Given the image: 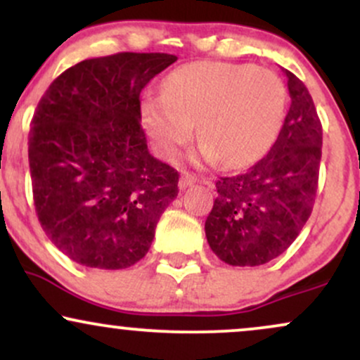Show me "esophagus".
I'll return each mask as SVG.
<instances>
[{
  "label": "esophagus",
  "instance_id": "1",
  "mask_svg": "<svg viewBox=\"0 0 360 360\" xmlns=\"http://www.w3.org/2000/svg\"><path fill=\"white\" fill-rule=\"evenodd\" d=\"M194 183H196V177L188 174V172H184V174L181 176V179H179V189L189 188V186H193Z\"/></svg>",
  "mask_w": 360,
  "mask_h": 360
}]
</instances>
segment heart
<instances>
[{
  "label": "heart",
  "instance_id": "obj_1",
  "mask_svg": "<svg viewBox=\"0 0 360 360\" xmlns=\"http://www.w3.org/2000/svg\"><path fill=\"white\" fill-rule=\"evenodd\" d=\"M286 88L269 69L229 62L177 68L164 93L142 101V122L164 157H174L198 123L201 155L243 167L266 155L286 117Z\"/></svg>",
  "mask_w": 360,
  "mask_h": 360
}]
</instances>
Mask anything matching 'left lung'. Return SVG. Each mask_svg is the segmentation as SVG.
Here are the masks:
<instances>
[{"instance_id":"1","label":"left lung","mask_w":360,"mask_h":360,"mask_svg":"<svg viewBox=\"0 0 360 360\" xmlns=\"http://www.w3.org/2000/svg\"><path fill=\"white\" fill-rule=\"evenodd\" d=\"M288 77L291 105L278 140L249 171L217 181L206 240L230 266H262L296 240L311 214L321 160V123L307 86Z\"/></svg>"}]
</instances>
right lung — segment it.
Wrapping results in <instances>:
<instances>
[{
    "label": "right lung",
    "mask_w": 360,
    "mask_h": 360,
    "mask_svg": "<svg viewBox=\"0 0 360 360\" xmlns=\"http://www.w3.org/2000/svg\"><path fill=\"white\" fill-rule=\"evenodd\" d=\"M176 60L159 52L86 59L37 105L28 134L35 212L53 245L81 266L139 262L179 193V174L148 152L140 125V93Z\"/></svg>",
    "instance_id": "obj_1"
}]
</instances>
